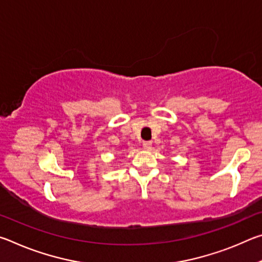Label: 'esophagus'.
<instances>
[{"label": "esophagus", "mask_w": 262, "mask_h": 262, "mask_svg": "<svg viewBox=\"0 0 262 262\" xmlns=\"http://www.w3.org/2000/svg\"><path fill=\"white\" fill-rule=\"evenodd\" d=\"M143 148L145 149V150H150L151 149V147H152V142H150V141H145V142H143Z\"/></svg>", "instance_id": "obj_1"}]
</instances>
